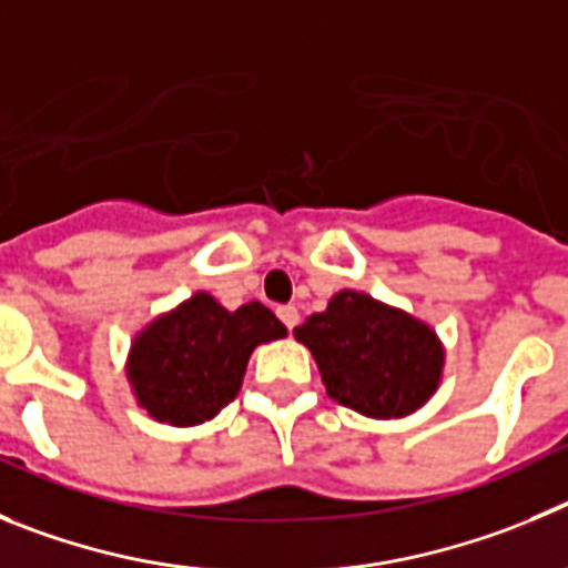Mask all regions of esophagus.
<instances>
[{
    "label": "esophagus",
    "instance_id": "obj_1",
    "mask_svg": "<svg viewBox=\"0 0 568 568\" xmlns=\"http://www.w3.org/2000/svg\"><path fill=\"white\" fill-rule=\"evenodd\" d=\"M277 316L283 320L285 328H296V322H300V311L294 308V305H283V308H277Z\"/></svg>",
    "mask_w": 568,
    "mask_h": 568
}]
</instances>
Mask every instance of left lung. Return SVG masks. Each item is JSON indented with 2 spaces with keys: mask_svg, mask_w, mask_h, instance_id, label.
<instances>
[{
  "mask_svg": "<svg viewBox=\"0 0 568 568\" xmlns=\"http://www.w3.org/2000/svg\"><path fill=\"white\" fill-rule=\"evenodd\" d=\"M334 402L367 418H405L430 402L447 351L436 331L405 308L342 288L328 308L294 328Z\"/></svg>",
  "mask_w": 568,
  "mask_h": 568,
  "instance_id": "left-lung-1",
  "label": "left lung"
}]
</instances>
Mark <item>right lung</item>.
Returning <instances> with one entry per match:
<instances>
[{"label": "right lung", "instance_id": "right-lung-1", "mask_svg": "<svg viewBox=\"0 0 568 568\" xmlns=\"http://www.w3.org/2000/svg\"><path fill=\"white\" fill-rule=\"evenodd\" d=\"M288 334L263 303L223 308L209 291L163 311L138 331L126 354L135 405L170 427L212 422L243 385L248 356Z\"/></svg>", "mask_w": 568, "mask_h": 568}]
</instances>
